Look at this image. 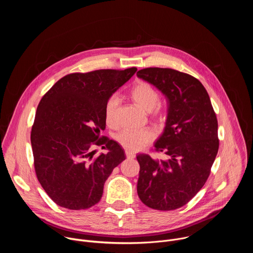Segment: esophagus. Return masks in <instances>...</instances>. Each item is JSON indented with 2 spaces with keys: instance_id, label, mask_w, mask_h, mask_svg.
Wrapping results in <instances>:
<instances>
[{
  "instance_id": "34e87169",
  "label": "esophagus",
  "mask_w": 253,
  "mask_h": 253,
  "mask_svg": "<svg viewBox=\"0 0 253 253\" xmlns=\"http://www.w3.org/2000/svg\"><path fill=\"white\" fill-rule=\"evenodd\" d=\"M125 154H126V156H127L128 159H132V158L135 157V153L132 152V151L129 150V149H126V150H125Z\"/></svg>"
}]
</instances>
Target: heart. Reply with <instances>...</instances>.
I'll list each match as a JSON object with an SVG mask.
<instances>
[{"label":"heart","instance_id":"heart-1","mask_svg":"<svg viewBox=\"0 0 253 253\" xmlns=\"http://www.w3.org/2000/svg\"><path fill=\"white\" fill-rule=\"evenodd\" d=\"M130 97L133 102L144 112H151L159 102V93L146 82H138L130 90ZM119 100L112 97L105 107V121L111 127L116 125V114ZM153 139V133L147 129L123 131L117 136L118 142L129 150L138 151L145 147Z\"/></svg>","mask_w":253,"mask_h":253}]
</instances>
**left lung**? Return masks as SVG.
<instances>
[{
	"instance_id": "left-lung-1",
	"label": "left lung",
	"mask_w": 253,
	"mask_h": 253,
	"mask_svg": "<svg viewBox=\"0 0 253 253\" xmlns=\"http://www.w3.org/2000/svg\"><path fill=\"white\" fill-rule=\"evenodd\" d=\"M137 77L159 90L167 100V117L156 151L162 161L138 154L137 193L146 206L174 210L189 202L203 187L218 152L217 119L209 95L194 77L168 68H146Z\"/></svg>"
}]
</instances>
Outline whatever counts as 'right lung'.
Returning a JSON list of instances; mask_svg holds the SVG:
<instances>
[{"label": "right lung", "instance_id": "obj_1", "mask_svg": "<svg viewBox=\"0 0 253 253\" xmlns=\"http://www.w3.org/2000/svg\"><path fill=\"white\" fill-rule=\"evenodd\" d=\"M135 67L69 74L42 98L31 132L35 171L39 182L59 206L81 210L97 204L104 184L126 156L107 137L105 107L135 73ZM93 145L107 149L92 158Z\"/></svg>", "mask_w": 253, "mask_h": 253}]
</instances>
